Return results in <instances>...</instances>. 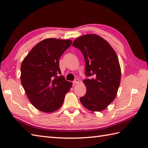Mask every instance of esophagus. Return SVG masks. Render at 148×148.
Segmentation results:
<instances>
[{
  "label": "esophagus",
  "instance_id": "34e87169",
  "mask_svg": "<svg viewBox=\"0 0 148 148\" xmlns=\"http://www.w3.org/2000/svg\"><path fill=\"white\" fill-rule=\"evenodd\" d=\"M79 79H76L74 81H73V84H78L79 83Z\"/></svg>",
  "mask_w": 148,
  "mask_h": 148
}]
</instances>
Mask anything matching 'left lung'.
<instances>
[{"label": "left lung", "instance_id": "left-lung-1", "mask_svg": "<svg viewBox=\"0 0 148 148\" xmlns=\"http://www.w3.org/2000/svg\"><path fill=\"white\" fill-rule=\"evenodd\" d=\"M72 46L83 54L85 74L90 77L83 80L86 92L80 102L90 111H103L115 99L120 84L121 68L116 53L108 41L95 34L78 37Z\"/></svg>", "mask_w": 148, "mask_h": 148}]
</instances>
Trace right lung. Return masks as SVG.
<instances>
[{
	"label": "right lung",
	"mask_w": 148,
	"mask_h": 148,
	"mask_svg": "<svg viewBox=\"0 0 148 148\" xmlns=\"http://www.w3.org/2000/svg\"><path fill=\"white\" fill-rule=\"evenodd\" d=\"M71 40L48 38L30 50L21 65V82L31 103L45 112L58 110L72 87L59 67L60 56Z\"/></svg>",
	"instance_id": "add662e5"
}]
</instances>
